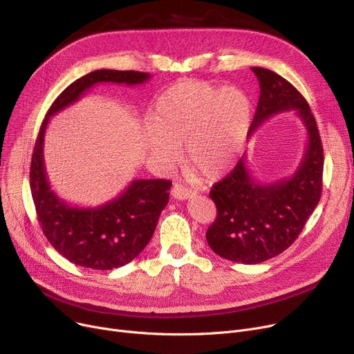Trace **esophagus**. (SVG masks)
Instances as JSON below:
<instances>
[{"mask_svg": "<svg viewBox=\"0 0 354 354\" xmlns=\"http://www.w3.org/2000/svg\"><path fill=\"white\" fill-rule=\"evenodd\" d=\"M171 194H172V196L175 199L185 201V199H188V198H192L195 195V191H192V189H189L187 187H183V185H180V183H175L174 187H172Z\"/></svg>", "mask_w": 354, "mask_h": 354, "instance_id": "obj_1", "label": "esophagus"}]
</instances>
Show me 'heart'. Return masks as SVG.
Instances as JSON below:
<instances>
[{"instance_id":"1","label":"heart","mask_w":354,"mask_h":354,"mask_svg":"<svg viewBox=\"0 0 354 354\" xmlns=\"http://www.w3.org/2000/svg\"><path fill=\"white\" fill-rule=\"evenodd\" d=\"M252 123V102L244 90L207 82H182L156 100L143 143L163 166L187 160L208 178L227 172L245 146Z\"/></svg>"}]
</instances>
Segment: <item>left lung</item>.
Returning <instances> with one entry per match:
<instances>
[{
	"label": "left lung",
	"mask_w": 354,
	"mask_h": 354,
	"mask_svg": "<svg viewBox=\"0 0 354 354\" xmlns=\"http://www.w3.org/2000/svg\"><path fill=\"white\" fill-rule=\"evenodd\" d=\"M259 82V100L250 133L271 116L295 110L307 130V145L295 174L271 185L257 183L245 156L216 182L209 196L216 218L207 231L211 250L230 261L258 264L286 251L319 205L323 187V146L310 106L290 82L268 68H251Z\"/></svg>",
	"instance_id": "1"
}]
</instances>
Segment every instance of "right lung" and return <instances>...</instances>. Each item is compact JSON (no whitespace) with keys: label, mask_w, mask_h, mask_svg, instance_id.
<instances>
[{"label":"right lung","mask_w":354,"mask_h":354,"mask_svg":"<svg viewBox=\"0 0 354 354\" xmlns=\"http://www.w3.org/2000/svg\"><path fill=\"white\" fill-rule=\"evenodd\" d=\"M151 74L96 70L66 87L54 100L37 136L30 167L31 195L46 238L70 263L91 270H113L136 258L151 241L160 212L167 205L172 182L135 179L115 199L96 208L71 207L55 195L46 175L44 135L48 120L76 103L97 83L142 84Z\"/></svg>","instance_id":"obj_1"}]
</instances>
